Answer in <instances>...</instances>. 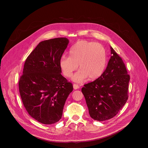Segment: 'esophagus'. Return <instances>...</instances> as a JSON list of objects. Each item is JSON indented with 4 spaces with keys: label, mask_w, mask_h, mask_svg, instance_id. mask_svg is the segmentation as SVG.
I'll return each instance as SVG.
<instances>
[{
    "label": "esophagus",
    "mask_w": 148,
    "mask_h": 148,
    "mask_svg": "<svg viewBox=\"0 0 148 148\" xmlns=\"http://www.w3.org/2000/svg\"><path fill=\"white\" fill-rule=\"evenodd\" d=\"M73 88L75 89H79L80 88L79 85L76 84H74L73 85Z\"/></svg>",
    "instance_id": "34e87169"
}]
</instances>
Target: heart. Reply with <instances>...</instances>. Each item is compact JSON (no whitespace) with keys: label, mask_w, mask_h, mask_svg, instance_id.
<instances>
[{"label":"heart","mask_w":148,"mask_h":148,"mask_svg":"<svg viewBox=\"0 0 148 148\" xmlns=\"http://www.w3.org/2000/svg\"><path fill=\"white\" fill-rule=\"evenodd\" d=\"M69 56L60 58L59 65L64 75L71 77L79 65L80 70L73 76L74 82L80 83L88 77L95 80L100 77L106 69L107 55L100 44L82 40L76 42L69 50Z\"/></svg>","instance_id":"1"}]
</instances>
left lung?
<instances>
[{
  "instance_id": "1",
  "label": "left lung",
  "mask_w": 148,
  "mask_h": 148,
  "mask_svg": "<svg viewBox=\"0 0 148 148\" xmlns=\"http://www.w3.org/2000/svg\"><path fill=\"white\" fill-rule=\"evenodd\" d=\"M111 57L103 75L84 85V96L90 116L102 121L115 116L128 99L130 76L121 58L110 47Z\"/></svg>"
}]
</instances>
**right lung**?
Here are the masks:
<instances>
[{
    "label": "right lung",
    "mask_w": 148,
    "mask_h": 148,
    "mask_svg": "<svg viewBox=\"0 0 148 148\" xmlns=\"http://www.w3.org/2000/svg\"><path fill=\"white\" fill-rule=\"evenodd\" d=\"M69 43L58 38L39 43L27 57L19 82L21 100L28 114L44 124L59 121L73 85L62 75L59 62Z\"/></svg>",
    "instance_id": "obj_1"
}]
</instances>
